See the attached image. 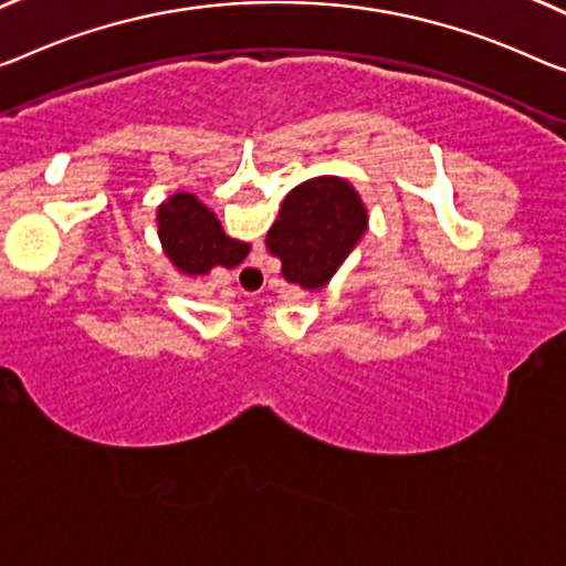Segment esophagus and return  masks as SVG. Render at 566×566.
Wrapping results in <instances>:
<instances>
[{
	"mask_svg": "<svg viewBox=\"0 0 566 566\" xmlns=\"http://www.w3.org/2000/svg\"><path fill=\"white\" fill-rule=\"evenodd\" d=\"M242 277H248V281H255V277H265V273H263V268H258V265H245V268H242V273L238 275V283L242 281Z\"/></svg>",
	"mask_w": 566,
	"mask_h": 566,
	"instance_id": "esophagus-1",
	"label": "esophagus"
}]
</instances>
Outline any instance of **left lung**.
Listing matches in <instances>:
<instances>
[{
	"label": "left lung",
	"instance_id": "8db88e82",
	"mask_svg": "<svg viewBox=\"0 0 566 566\" xmlns=\"http://www.w3.org/2000/svg\"><path fill=\"white\" fill-rule=\"evenodd\" d=\"M367 207L346 179L313 177L283 199L265 245L289 283L318 291L367 232Z\"/></svg>",
	"mask_w": 566,
	"mask_h": 566
}]
</instances>
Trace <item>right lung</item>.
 I'll list each match as a JSON object with an SVG mask.
<instances>
[{
	"instance_id": "add662e5",
	"label": "right lung",
	"mask_w": 566,
	"mask_h": 566,
	"mask_svg": "<svg viewBox=\"0 0 566 566\" xmlns=\"http://www.w3.org/2000/svg\"><path fill=\"white\" fill-rule=\"evenodd\" d=\"M156 222L164 253L187 275H205L217 265L234 268L250 253L248 242L228 238L214 212L195 195H171L156 212Z\"/></svg>"
}]
</instances>
